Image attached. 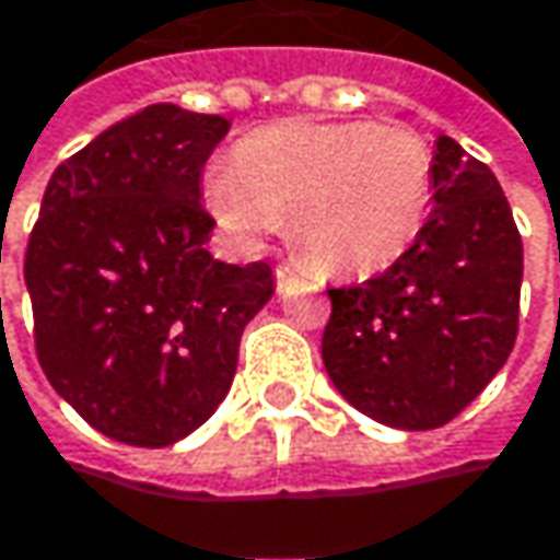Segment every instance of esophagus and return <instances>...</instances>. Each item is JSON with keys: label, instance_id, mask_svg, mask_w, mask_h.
<instances>
[{"label": "esophagus", "instance_id": "1", "mask_svg": "<svg viewBox=\"0 0 560 560\" xmlns=\"http://www.w3.org/2000/svg\"><path fill=\"white\" fill-rule=\"evenodd\" d=\"M294 284H298V276H294V269H291V266H276V288H279V294L291 291Z\"/></svg>", "mask_w": 560, "mask_h": 560}]
</instances>
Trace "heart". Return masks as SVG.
Wrapping results in <instances>:
<instances>
[{
  "label": "heart",
  "instance_id": "b5f03b06",
  "mask_svg": "<svg viewBox=\"0 0 560 560\" xmlns=\"http://www.w3.org/2000/svg\"><path fill=\"white\" fill-rule=\"evenodd\" d=\"M218 224L259 243L294 218V240L330 276L400 259L430 218V143L407 125H276L249 133L205 182Z\"/></svg>",
  "mask_w": 560,
  "mask_h": 560
}]
</instances>
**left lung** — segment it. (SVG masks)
<instances>
[{"label":"left lung","instance_id":"1","mask_svg":"<svg viewBox=\"0 0 560 560\" xmlns=\"http://www.w3.org/2000/svg\"><path fill=\"white\" fill-rule=\"evenodd\" d=\"M435 208L382 276L330 288L324 365L336 390L394 430L455 420L520 332L523 236L490 166L435 137Z\"/></svg>","mask_w":560,"mask_h":560}]
</instances>
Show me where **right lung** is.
I'll return each instance as SVG.
<instances>
[{"label": "right lung", "instance_id": "add662e5", "mask_svg": "<svg viewBox=\"0 0 560 560\" xmlns=\"http://www.w3.org/2000/svg\"><path fill=\"white\" fill-rule=\"evenodd\" d=\"M221 115L150 105L102 130L47 182L27 236L34 352L102 435L160 448L228 397L240 336L272 298L269 262L228 266L205 243L201 173Z\"/></svg>", "mask_w": 560, "mask_h": 560}]
</instances>
